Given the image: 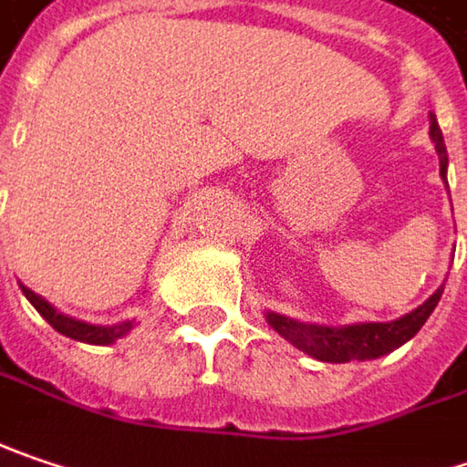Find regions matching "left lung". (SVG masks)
I'll return each instance as SVG.
<instances>
[{
  "label": "left lung",
  "instance_id": "8db88e82",
  "mask_svg": "<svg viewBox=\"0 0 467 467\" xmlns=\"http://www.w3.org/2000/svg\"><path fill=\"white\" fill-rule=\"evenodd\" d=\"M431 129L429 136L436 144L439 152V173L447 181V147H444V136L436 123V115H429ZM444 286H439L436 292L412 313L402 315L391 323H352V326H317V323H299L294 317L278 313H265V320L270 323L273 331H278V337H284L296 349H302L305 355H310L320 362H349V360H376L381 355L394 352L397 347H402L405 341L415 337L423 323L429 320L433 307L439 305Z\"/></svg>",
  "mask_w": 467,
  "mask_h": 467
}]
</instances>
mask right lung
I'll return each instance as SVG.
<instances>
[{"label": "right lung", "instance_id": "right-lung-1", "mask_svg": "<svg viewBox=\"0 0 467 467\" xmlns=\"http://www.w3.org/2000/svg\"><path fill=\"white\" fill-rule=\"evenodd\" d=\"M20 289L26 294V299L34 305L38 315L57 331L62 337L76 338V341H86V344H112L120 337H126L130 328H133V320H123V323H115V326H91V323H83V320H76V317H67V315L57 313L44 296H38L36 292H31L28 286L20 284Z\"/></svg>", "mask_w": 467, "mask_h": 467}]
</instances>
